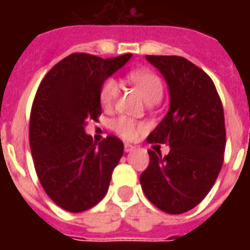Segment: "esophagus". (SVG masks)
<instances>
[{
	"instance_id": "1",
	"label": "esophagus",
	"mask_w": 250,
	"mask_h": 250,
	"mask_svg": "<svg viewBox=\"0 0 250 250\" xmlns=\"http://www.w3.org/2000/svg\"><path fill=\"white\" fill-rule=\"evenodd\" d=\"M134 148H135V147L132 146V145H128V143H125V152L132 151Z\"/></svg>"
}]
</instances>
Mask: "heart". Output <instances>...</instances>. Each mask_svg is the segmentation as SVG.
Instances as JSON below:
<instances>
[{
  "instance_id": "obj_1",
  "label": "heart",
  "mask_w": 250,
  "mask_h": 250,
  "mask_svg": "<svg viewBox=\"0 0 250 250\" xmlns=\"http://www.w3.org/2000/svg\"><path fill=\"white\" fill-rule=\"evenodd\" d=\"M127 79L135 85L147 103L152 102H159L163 95V83L162 79L158 76L155 72L148 71V69H139V71H132L127 75ZM119 96V85L114 79H105L99 91V100L104 109H111L114 107L116 99ZM112 130L116 135L123 138L125 141H132L135 139L141 131L145 130V123L138 122V120L131 119L127 116H119L112 122Z\"/></svg>"
}]
</instances>
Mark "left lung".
Returning <instances> with one entry per match:
<instances>
[{
    "label": "left lung",
    "instance_id": "obj_1",
    "mask_svg": "<svg viewBox=\"0 0 250 250\" xmlns=\"http://www.w3.org/2000/svg\"><path fill=\"white\" fill-rule=\"evenodd\" d=\"M146 59L161 71L170 91L167 115L147 136L166 143L170 152L148 150L141 174L147 199L168 214L188 211L208 195L224 163L226 130L224 107L210 76L181 56Z\"/></svg>",
    "mask_w": 250,
    "mask_h": 250
}]
</instances>
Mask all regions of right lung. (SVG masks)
<instances>
[{
    "instance_id": "1",
    "label": "right lung",
    "mask_w": 250,
    "mask_h": 250,
    "mask_svg": "<svg viewBox=\"0 0 250 250\" xmlns=\"http://www.w3.org/2000/svg\"><path fill=\"white\" fill-rule=\"evenodd\" d=\"M131 56L72 53L52 66L36 92L29 120L36 174L48 197L66 211L80 213L99 204L123 155L118 136L96 143L84 125L102 115L99 91L104 80Z\"/></svg>"
}]
</instances>
